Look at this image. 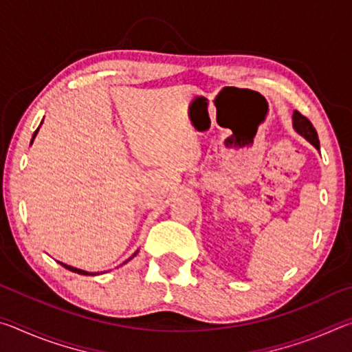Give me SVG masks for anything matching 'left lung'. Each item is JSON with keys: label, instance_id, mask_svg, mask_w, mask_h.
Returning a JSON list of instances; mask_svg holds the SVG:
<instances>
[{"label": "left lung", "instance_id": "8db88e82", "mask_svg": "<svg viewBox=\"0 0 352 352\" xmlns=\"http://www.w3.org/2000/svg\"><path fill=\"white\" fill-rule=\"evenodd\" d=\"M294 127L300 135L305 136V138L314 144L317 148H320V141L317 130L312 126V122L309 121L306 116H302L300 111H294Z\"/></svg>", "mask_w": 352, "mask_h": 352}]
</instances>
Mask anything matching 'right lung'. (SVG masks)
<instances>
[{"mask_svg":"<svg viewBox=\"0 0 352 352\" xmlns=\"http://www.w3.org/2000/svg\"><path fill=\"white\" fill-rule=\"evenodd\" d=\"M37 132H38V129L35 130V132H34V138H35V135H37ZM60 265H63L65 269H68V270H71V272H74V273H79V275H96V273H90V272H85V270L76 269V267H71V265H67V264H62V262H60Z\"/></svg>","mask_w":352,"mask_h":352,"instance_id":"add662e5","label":"right lung"}]
</instances>
